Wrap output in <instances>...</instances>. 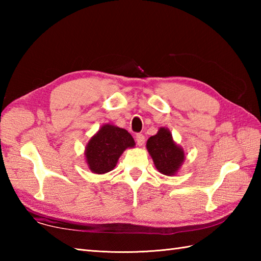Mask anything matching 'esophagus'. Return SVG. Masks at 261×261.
<instances>
[{
  "instance_id": "1",
  "label": "esophagus",
  "mask_w": 261,
  "mask_h": 261,
  "mask_svg": "<svg viewBox=\"0 0 261 261\" xmlns=\"http://www.w3.org/2000/svg\"><path fill=\"white\" fill-rule=\"evenodd\" d=\"M145 140H146V138H145V136H143L142 134H138L136 136V141H137V143L139 146H142L143 143H145Z\"/></svg>"
}]
</instances>
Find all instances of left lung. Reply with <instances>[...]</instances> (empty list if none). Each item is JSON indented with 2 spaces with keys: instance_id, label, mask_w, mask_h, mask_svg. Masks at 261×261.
<instances>
[{
  "instance_id": "8db88e82",
  "label": "left lung",
  "mask_w": 261,
  "mask_h": 261,
  "mask_svg": "<svg viewBox=\"0 0 261 261\" xmlns=\"http://www.w3.org/2000/svg\"><path fill=\"white\" fill-rule=\"evenodd\" d=\"M147 149L156 168L164 175H175L184 162V151L173 141L170 131L160 127L147 141Z\"/></svg>"
}]
</instances>
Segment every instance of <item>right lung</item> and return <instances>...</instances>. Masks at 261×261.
I'll list each match as a JSON object with an SVG mask.
<instances>
[{
	"instance_id": "1",
	"label": "right lung",
	"mask_w": 261,
	"mask_h": 261,
	"mask_svg": "<svg viewBox=\"0 0 261 261\" xmlns=\"http://www.w3.org/2000/svg\"><path fill=\"white\" fill-rule=\"evenodd\" d=\"M132 136L121 127L105 124L88 142L85 156L90 169L95 174L112 170L126 148L135 147Z\"/></svg>"
}]
</instances>
